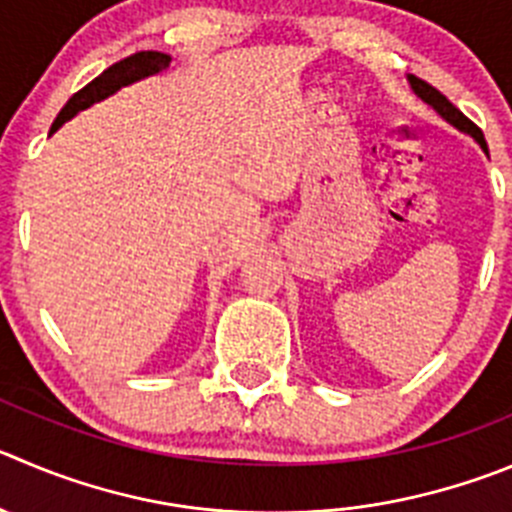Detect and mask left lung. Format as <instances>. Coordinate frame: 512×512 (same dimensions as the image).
<instances>
[{
	"label": "left lung",
	"instance_id": "obj_1",
	"mask_svg": "<svg viewBox=\"0 0 512 512\" xmlns=\"http://www.w3.org/2000/svg\"><path fill=\"white\" fill-rule=\"evenodd\" d=\"M407 80H409V85H412L414 93H417V98H422L429 108H434V111H437V116H442L444 121L450 123V126H455L457 131H462V133H467L470 138H475V143L482 148V151H485V156H490L482 131L470 121V118L465 116V113L460 111V108H455V105L444 98L437 88H432V85L424 83V80L414 78V75H407Z\"/></svg>",
	"mask_w": 512,
	"mask_h": 512
}]
</instances>
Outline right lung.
I'll return each mask as SVG.
<instances>
[{"label":"right lung","mask_w":512,"mask_h":512,"mask_svg":"<svg viewBox=\"0 0 512 512\" xmlns=\"http://www.w3.org/2000/svg\"><path fill=\"white\" fill-rule=\"evenodd\" d=\"M169 65H171V55H164V52H154V50L136 52V55L123 57L121 62H116V65H111L108 70H103V73H100L93 83L85 85L83 90H78V93H75L73 98L65 103V108L60 111V116H57L55 123H52L50 136L62 126V123L70 121V118H75L80 111L90 108L93 103H100V100L111 98L113 93H118V90L126 88V85H133L143 78H151V75L164 73Z\"/></svg>","instance_id":"add662e5"}]
</instances>
